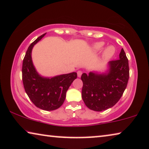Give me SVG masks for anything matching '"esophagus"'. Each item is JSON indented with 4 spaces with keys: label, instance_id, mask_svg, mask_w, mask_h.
I'll list each match as a JSON object with an SVG mask.
<instances>
[{
    "label": "esophagus",
    "instance_id": "1",
    "mask_svg": "<svg viewBox=\"0 0 149 149\" xmlns=\"http://www.w3.org/2000/svg\"><path fill=\"white\" fill-rule=\"evenodd\" d=\"M82 71H81V70H79V71H77V76H78V77H81V75H82Z\"/></svg>",
    "mask_w": 149,
    "mask_h": 149
}]
</instances>
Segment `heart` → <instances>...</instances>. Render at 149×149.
<instances>
[{"mask_svg":"<svg viewBox=\"0 0 149 149\" xmlns=\"http://www.w3.org/2000/svg\"><path fill=\"white\" fill-rule=\"evenodd\" d=\"M105 43L103 42H98L95 43L91 47V50L93 52H98L103 49ZM116 53V49L113 46H109L103 49L101 54V59L103 60H108L113 56Z\"/></svg>","mask_w":149,"mask_h":149,"instance_id":"heart-1","label":"heart"}]
</instances>
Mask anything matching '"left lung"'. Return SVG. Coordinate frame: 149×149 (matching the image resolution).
Masks as SVG:
<instances>
[{
	"mask_svg": "<svg viewBox=\"0 0 149 149\" xmlns=\"http://www.w3.org/2000/svg\"><path fill=\"white\" fill-rule=\"evenodd\" d=\"M129 79L128 60L124 49L119 59L108 62L105 72L83 73L82 98L88 108L102 111L113 107L121 98Z\"/></svg>",
	"mask_w": 149,
	"mask_h": 149,
	"instance_id": "1",
	"label": "left lung"
}]
</instances>
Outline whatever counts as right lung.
Here are the masks:
<instances>
[{
  "mask_svg": "<svg viewBox=\"0 0 149 149\" xmlns=\"http://www.w3.org/2000/svg\"><path fill=\"white\" fill-rule=\"evenodd\" d=\"M46 35L38 38L28 48L23 61L22 79L27 95L36 107L43 110H55L63 104L66 93L74 79L77 72L44 77L38 74L31 58L33 46Z\"/></svg>",
  "mask_w": 149,
  "mask_h": 149,
  "instance_id": "right-lung-1",
  "label": "right lung"
}]
</instances>
